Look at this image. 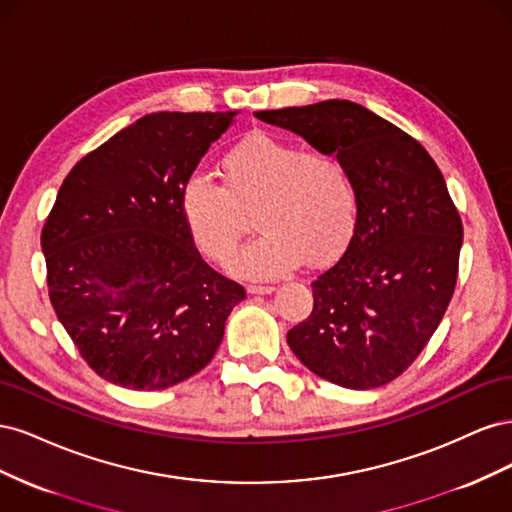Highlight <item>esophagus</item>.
I'll list each match as a JSON object with an SVG mask.
<instances>
[{
	"label": "esophagus",
	"instance_id": "1",
	"mask_svg": "<svg viewBox=\"0 0 512 512\" xmlns=\"http://www.w3.org/2000/svg\"><path fill=\"white\" fill-rule=\"evenodd\" d=\"M275 290V286H269V284H250L247 286V292L250 294H271Z\"/></svg>",
	"mask_w": 512,
	"mask_h": 512
}]
</instances>
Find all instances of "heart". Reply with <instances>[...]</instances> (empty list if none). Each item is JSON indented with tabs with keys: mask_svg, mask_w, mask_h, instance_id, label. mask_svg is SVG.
<instances>
[{
	"mask_svg": "<svg viewBox=\"0 0 512 512\" xmlns=\"http://www.w3.org/2000/svg\"><path fill=\"white\" fill-rule=\"evenodd\" d=\"M224 188L196 173L183 183L181 215L198 250L226 262L235 252L241 213L254 211L260 235L230 267L250 277H277L307 256H335L359 218V192L348 164L331 151L307 149L267 132L245 136L220 160Z\"/></svg>",
	"mask_w": 512,
	"mask_h": 512,
	"instance_id": "1",
	"label": "heart"
}]
</instances>
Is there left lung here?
<instances>
[{"label":"left lung","mask_w":512,"mask_h":512,"mask_svg":"<svg viewBox=\"0 0 512 512\" xmlns=\"http://www.w3.org/2000/svg\"><path fill=\"white\" fill-rule=\"evenodd\" d=\"M352 170L359 218L344 256L312 282L314 309L286 335L316 376L367 391L412 365L455 292L461 218L438 164L391 121L348 100L254 113Z\"/></svg>","instance_id":"8db88e82"}]
</instances>
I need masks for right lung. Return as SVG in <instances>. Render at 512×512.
I'll use <instances>...</instances> for the list:
<instances>
[{
  "mask_svg": "<svg viewBox=\"0 0 512 512\" xmlns=\"http://www.w3.org/2000/svg\"><path fill=\"white\" fill-rule=\"evenodd\" d=\"M230 113H151L108 138L61 183L42 228L49 297L96 374L160 391L203 369L245 290L200 258L183 183Z\"/></svg>",
  "mask_w": 512,
  "mask_h": 512,
  "instance_id": "right-lung-1",
  "label": "right lung"
}]
</instances>
